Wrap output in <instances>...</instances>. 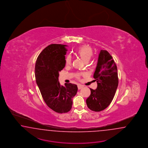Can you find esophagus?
<instances>
[{
	"instance_id": "34e87169",
	"label": "esophagus",
	"mask_w": 148,
	"mask_h": 148,
	"mask_svg": "<svg viewBox=\"0 0 148 148\" xmlns=\"http://www.w3.org/2000/svg\"><path fill=\"white\" fill-rule=\"evenodd\" d=\"M84 87V86H82V85H81V84H79L78 86H77V88H78V89H81V88H82Z\"/></svg>"
}]
</instances>
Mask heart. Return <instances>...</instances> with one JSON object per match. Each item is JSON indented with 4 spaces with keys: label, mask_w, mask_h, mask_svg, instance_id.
<instances>
[{
    "label": "heart",
    "mask_w": 148,
    "mask_h": 148,
    "mask_svg": "<svg viewBox=\"0 0 148 148\" xmlns=\"http://www.w3.org/2000/svg\"><path fill=\"white\" fill-rule=\"evenodd\" d=\"M76 54L80 58L85 62H87L91 59L92 56V48L87 45H84L80 47L77 49ZM72 62V57L70 55H68L65 59V64L66 65H69ZM84 73H77L76 77L80 79V76L84 75Z\"/></svg>",
    "instance_id": "1"
}]
</instances>
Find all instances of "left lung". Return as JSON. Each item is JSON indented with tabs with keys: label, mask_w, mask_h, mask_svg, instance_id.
Returning a JSON list of instances; mask_svg holds the SVG:
<instances>
[{
	"label": "left lung",
	"mask_w": 148,
	"mask_h": 148,
	"mask_svg": "<svg viewBox=\"0 0 148 148\" xmlns=\"http://www.w3.org/2000/svg\"><path fill=\"white\" fill-rule=\"evenodd\" d=\"M94 78L97 87L95 90L90 88L91 93L86 100V103L91 110L100 112L110 104L119 84L116 64L106 50L100 51Z\"/></svg>",
	"instance_id": "8db88e82"
}]
</instances>
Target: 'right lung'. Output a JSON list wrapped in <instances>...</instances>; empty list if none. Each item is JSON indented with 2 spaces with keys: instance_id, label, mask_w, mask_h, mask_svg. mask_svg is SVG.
<instances>
[{
  "instance_id": "right-lung-1",
  "label": "right lung",
  "mask_w": 148,
  "mask_h": 148,
  "mask_svg": "<svg viewBox=\"0 0 148 148\" xmlns=\"http://www.w3.org/2000/svg\"><path fill=\"white\" fill-rule=\"evenodd\" d=\"M66 45L51 44L46 47L36 59L35 76L36 84L45 103L54 112L65 113L72 108V99L77 91L76 84L61 86L59 72L65 66Z\"/></svg>"
}]
</instances>
